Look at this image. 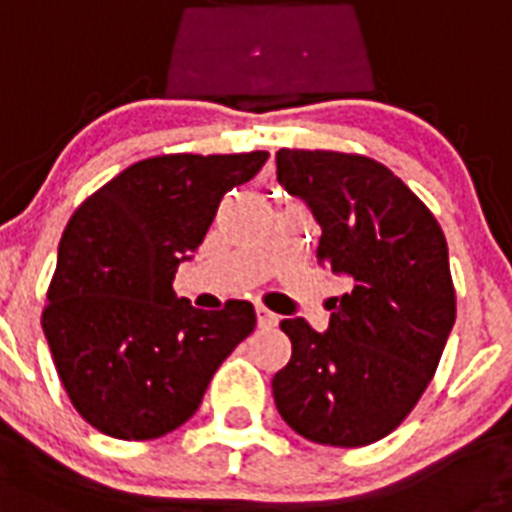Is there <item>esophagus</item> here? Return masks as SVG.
<instances>
[{
	"mask_svg": "<svg viewBox=\"0 0 512 512\" xmlns=\"http://www.w3.org/2000/svg\"><path fill=\"white\" fill-rule=\"evenodd\" d=\"M255 313H257V326H260V328H273V326H278V315H276V313H270L268 307L257 305V307H255Z\"/></svg>",
	"mask_w": 512,
	"mask_h": 512,
	"instance_id": "obj_1",
	"label": "esophagus"
}]
</instances>
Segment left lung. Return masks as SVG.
<instances>
[{
    "label": "left lung",
    "instance_id": "left-lung-1",
    "mask_svg": "<svg viewBox=\"0 0 512 512\" xmlns=\"http://www.w3.org/2000/svg\"><path fill=\"white\" fill-rule=\"evenodd\" d=\"M276 176L321 226L318 263L350 289L331 302L326 331L281 321L292 360L273 376V400L310 442H378L421 400L455 326L442 228L371 157L278 149Z\"/></svg>",
    "mask_w": 512,
    "mask_h": 512
}]
</instances>
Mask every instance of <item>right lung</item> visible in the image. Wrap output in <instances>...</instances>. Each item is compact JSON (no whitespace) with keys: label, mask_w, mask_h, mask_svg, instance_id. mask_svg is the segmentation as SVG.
Masks as SVG:
<instances>
[{"label":"right lung","mask_w":512,"mask_h":512,"mask_svg":"<svg viewBox=\"0 0 512 512\" xmlns=\"http://www.w3.org/2000/svg\"><path fill=\"white\" fill-rule=\"evenodd\" d=\"M268 152L141 160L78 207L57 249L44 336L70 402L115 439H157L202 405L218 365L255 328L231 299L205 313L176 297L220 199Z\"/></svg>","instance_id":"obj_1"}]
</instances>
